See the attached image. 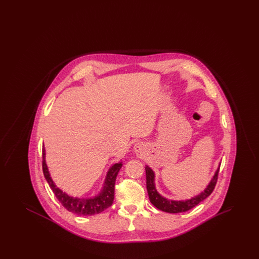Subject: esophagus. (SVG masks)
<instances>
[{"instance_id":"1","label":"esophagus","mask_w":259,"mask_h":259,"mask_svg":"<svg viewBox=\"0 0 259 259\" xmlns=\"http://www.w3.org/2000/svg\"><path fill=\"white\" fill-rule=\"evenodd\" d=\"M143 148H144V145H142V144H136L134 146V150L136 152H141L143 150Z\"/></svg>"}]
</instances>
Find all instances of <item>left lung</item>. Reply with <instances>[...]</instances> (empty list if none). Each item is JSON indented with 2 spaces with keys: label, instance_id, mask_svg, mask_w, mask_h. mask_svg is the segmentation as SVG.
Masks as SVG:
<instances>
[{
  "label": "left lung",
  "instance_id": "obj_1",
  "mask_svg": "<svg viewBox=\"0 0 259 259\" xmlns=\"http://www.w3.org/2000/svg\"><path fill=\"white\" fill-rule=\"evenodd\" d=\"M220 166L221 164L219 165V168L215 170L213 177L209 181L206 188L203 191H201L198 195L190 199H185V200H172V199H168L162 196L157 191L155 186V172L149 166L146 165L147 189H148V197L150 200V203L157 209L166 212H170V213L184 212L188 209L194 208L200 202H202L203 200H205L206 198L209 196L210 193L212 192L218 181Z\"/></svg>",
  "mask_w": 259,
  "mask_h": 259
}]
</instances>
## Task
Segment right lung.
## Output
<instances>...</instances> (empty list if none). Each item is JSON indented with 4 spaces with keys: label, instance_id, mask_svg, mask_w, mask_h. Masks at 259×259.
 <instances>
[{
    "label": "right lung",
    "instance_id": "right-lung-1",
    "mask_svg": "<svg viewBox=\"0 0 259 259\" xmlns=\"http://www.w3.org/2000/svg\"><path fill=\"white\" fill-rule=\"evenodd\" d=\"M122 167V161H118L112 164L106 175L103 187L97 195L91 197H74L64 192L55 183L50 176L49 167L46 160V148L42 147V171L45 178L50 185L54 195L58 199L62 206L69 211L77 215H94L102 212L111 206L114 198V185L117 174Z\"/></svg>",
    "mask_w": 259,
    "mask_h": 259
}]
</instances>
